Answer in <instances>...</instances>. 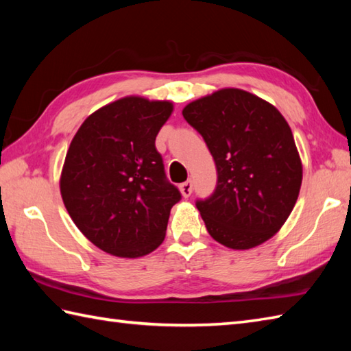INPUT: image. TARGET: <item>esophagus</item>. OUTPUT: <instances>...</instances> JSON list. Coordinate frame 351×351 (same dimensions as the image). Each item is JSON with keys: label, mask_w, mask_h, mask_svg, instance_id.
Here are the masks:
<instances>
[{"label": "esophagus", "mask_w": 351, "mask_h": 351, "mask_svg": "<svg viewBox=\"0 0 351 351\" xmlns=\"http://www.w3.org/2000/svg\"><path fill=\"white\" fill-rule=\"evenodd\" d=\"M180 189H181L182 196H184V197H189V196L191 195V191H193V182H191L190 180L185 181V182H182V184L180 185Z\"/></svg>", "instance_id": "obj_1"}]
</instances>
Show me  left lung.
<instances>
[{"label": "left lung", "mask_w": 351, "mask_h": 351, "mask_svg": "<svg viewBox=\"0 0 351 351\" xmlns=\"http://www.w3.org/2000/svg\"><path fill=\"white\" fill-rule=\"evenodd\" d=\"M182 116L204 137L217 169L213 195L196 200L208 232L237 250L267 241L293 211L302 185V161L285 119L240 88L190 102Z\"/></svg>", "instance_id": "1"}]
</instances>
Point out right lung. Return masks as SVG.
<instances>
[{
    "mask_svg": "<svg viewBox=\"0 0 351 351\" xmlns=\"http://www.w3.org/2000/svg\"><path fill=\"white\" fill-rule=\"evenodd\" d=\"M171 110L169 101L128 96L95 111L72 138L60 180L64 206L111 255H147L166 237L181 193L167 180L155 138Z\"/></svg>",
    "mask_w": 351,
    "mask_h": 351,
    "instance_id": "right-lung-1",
    "label": "right lung"
}]
</instances>
